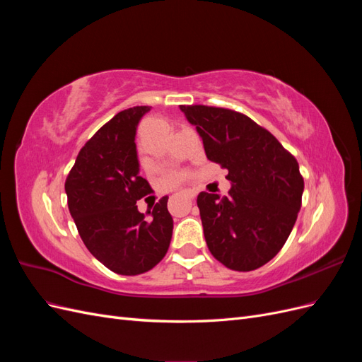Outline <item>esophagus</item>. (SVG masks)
I'll list each match as a JSON object with an SVG mask.
<instances>
[{"instance_id": "1", "label": "esophagus", "mask_w": 362, "mask_h": 362, "mask_svg": "<svg viewBox=\"0 0 362 362\" xmlns=\"http://www.w3.org/2000/svg\"><path fill=\"white\" fill-rule=\"evenodd\" d=\"M185 198H187L189 201H193L194 199V193L193 192H187V193H185Z\"/></svg>"}]
</instances>
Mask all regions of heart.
Here are the masks:
<instances>
[{"mask_svg": "<svg viewBox=\"0 0 362 362\" xmlns=\"http://www.w3.org/2000/svg\"><path fill=\"white\" fill-rule=\"evenodd\" d=\"M144 164H146V163L144 161ZM181 180H182V175L181 173H168L166 177H164V181H166L169 185L178 184Z\"/></svg>", "mask_w": 362, "mask_h": 362, "instance_id": "b5f03b06", "label": "heart"}]
</instances>
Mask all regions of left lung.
Wrapping results in <instances>:
<instances>
[{
	"label": "left lung",
	"instance_id": "8db88e82",
	"mask_svg": "<svg viewBox=\"0 0 362 362\" xmlns=\"http://www.w3.org/2000/svg\"><path fill=\"white\" fill-rule=\"evenodd\" d=\"M206 158L228 170V196L201 192L198 206L211 255L237 272L264 266L286 245L302 205L299 164L278 139L246 115L180 105Z\"/></svg>",
	"mask_w": 362,
	"mask_h": 362
}]
</instances>
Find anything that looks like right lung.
Masks as SVG:
<instances>
[{"mask_svg": "<svg viewBox=\"0 0 362 362\" xmlns=\"http://www.w3.org/2000/svg\"><path fill=\"white\" fill-rule=\"evenodd\" d=\"M151 108L119 112L81 148L64 190L80 237L90 254L117 275L134 276L156 267L170 245L173 221L168 196L146 218L136 202L152 192L139 175L136 129Z\"/></svg>", "mask_w": 362, "mask_h": 362, "instance_id": "add662e5", "label": "right lung"}]
</instances>
